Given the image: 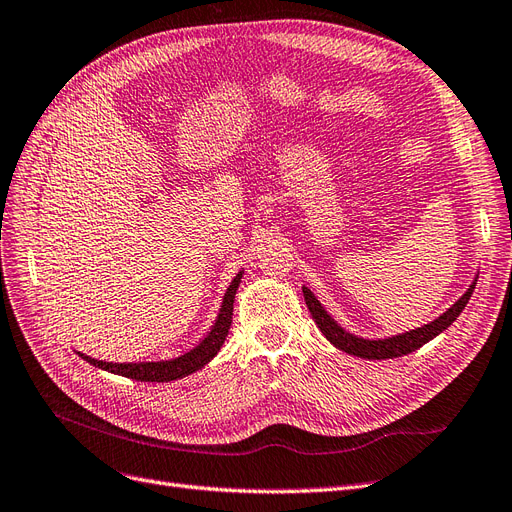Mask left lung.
Instances as JSON below:
<instances>
[{
	"mask_svg": "<svg viewBox=\"0 0 512 512\" xmlns=\"http://www.w3.org/2000/svg\"><path fill=\"white\" fill-rule=\"evenodd\" d=\"M474 286H476V280L472 282L468 292L463 294V297L453 307H448L440 318L425 324V327H421V329H414V331L393 335V337H386V339H363V337H356V335L344 331L327 314V309L320 305V301L314 297L312 290L305 288V286H303V297H305L309 314H312L314 322L318 324V329L322 331V335L327 337L335 348L344 350L348 354H354V356H361V359L382 361V359H395V356L410 354L421 346H425L429 339L440 335L444 329L451 327V324L457 320V316L463 312V307L468 305L472 292H474Z\"/></svg>",
	"mask_w": 512,
	"mask_h": 512,
	"instance_id": "8db88e82",
	"label": "left lung"
}]
</instances>
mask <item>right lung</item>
<instances>
[{"label": "right lung", "instance_id": "add662e5", "mask_svg": "<svg viewBox=\"0 0 512 512\" xmlns=\"http://www.w3.org/2000/svg\"><path fill=\"white\" fill-rule=\"evenodd\" d=\"M241 275L243 273L239 271L235 280H232V284L228 286L218 320H215L209 335L196 348L177 356V359L156 361V363H106V361L91 359V356L81 354V352H79V356L94 367H100L104 371H111V374L126 376V378L138 380V382H170V380H179V378L190 376L200 367H205L222 348L224 339L228 335V329H230V322H232V303H235V294H237V288L241 282Z\"/></svg>", "mask_w": 512, "mask_h": 512}]
</instances>
